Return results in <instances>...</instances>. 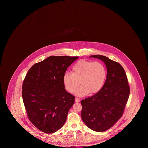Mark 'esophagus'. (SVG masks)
<instances>
[{"label": "esophagus", "instance_id": "34e87169", "mask_svg": "<svg viewBox=\"0 0 148 148\" xmlns=\"http://www.w3.org/2000/svg\"><path fill=\"white\" fill-rule=\"evenodd\" d=\"M75 102H76V103H78V102H79V101H80V100L79 99L76 98L75 99Z\"/></svg>", "mask_w": 148, "mask_h": 148}]
</instances>
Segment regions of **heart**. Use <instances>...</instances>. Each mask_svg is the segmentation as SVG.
Here are the masks:
<instances>
[{
  "label": "heart",
  "instance_id": "b5f03b06",
  "mask_svg": "<svg viewBox=\"0 0 148 148\" xmlns=\"http://www.w3.org/2000/svg\"><path fill=\"white\" fill-rule=\"evenodd\" d=\"M106 71L104 64L99 61L90 62L80 60L75 64L71 73H66L63 77V83L67 92H72L80 85L74 92L82 97L98 93L102 89L106 81Z\"/></svg>",
  "mask_w": 148,
  "mask_h": 148
}]
</instances>
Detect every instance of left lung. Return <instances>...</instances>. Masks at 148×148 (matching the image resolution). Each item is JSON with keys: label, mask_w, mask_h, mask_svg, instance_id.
I'll return each mask as SVG.
<instances>
[{"label": "left lung", "mask_w": 148, "mask_h": 148, "mask_svg": "<svg viewBox=\"0 0 148 148\" xmlns=\"http://www.w3.org/2000/svg\"><path fill=\"white\" fill-rule=\"evenodd\" d=\"M104 62L106 79L102 89L93 96L83 99L82 118L94 131L108 130L122 116L130 94L126 73L119 63L100 55L91 56Z\"/></svg>", "instance_id": "8db88e82"}]
</instances>
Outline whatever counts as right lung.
<instances>
[{
    "mask_svg": "<svg viewBox=\"0 0 148 148\" xmlns=\"http://www.w3.org/2000/svg\"><path fill=\"white\" fill-rule=\"evenodd\" d=\"M78 56H50L33 65L22 86L29 119L39 130L54 133L63 127L75 97L66 92L63 77Z\"/></svg>",
    "mask_w": 148,
    "mask_h": 148,
    "instance_id": "1",
    "label": "right lung"
}]
</instances>
